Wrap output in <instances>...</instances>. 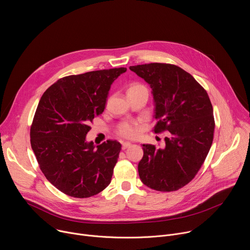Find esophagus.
Here are the masks:
<instances>
[{"label": "esophagus", "instance_id": "esophagus-1", "mask_svg": "<svg viewBox=\"0 0 250 250\" xmlns=\"http://www.w3.org/2000/svg\"><path fill=\"white\" fill-rule=\"evenodd\" d=\"M129 146H131V144H130V142H124V144L122 145V149H123V150H125V149L128 148Z\"/></svg>", "mask_w": 250, "mask_h": 250}]
</instances>
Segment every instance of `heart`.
Listing matches in <instances>:
<instances>
[{
    "mask_svg": "<svg viewBox=\"0 0 250 250\" xmlns=\"http://www.w3.org/2000/svg\"><path fill=\"white\" fill-rule=\"evenodd\" d=\"M133 92H144L148 95V91L146 86L141 84H133L129 87L127 93ZM140 132V127L136 123L133 122H125L122 123L118 128V133L125 138H134Z\"/></svg>",
    "mask_w": 250,
    "mask_h": 250,
    "instance_id": "obj_1",
    "label": "heart"
}]
</instances>
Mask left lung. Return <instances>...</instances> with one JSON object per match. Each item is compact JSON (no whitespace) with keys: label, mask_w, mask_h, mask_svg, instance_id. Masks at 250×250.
<instances>
[{"label":"left lung","mask_w":250,"mask_h":250,"mask_svg":"<svg viewBox=\"0 0 250 250\" xmlns=\"http://www.w3.org/2000/svg\"><path fill=\"white\" fill-rule=\"evenodd\" d=\"M129 69L151 88L154 132L169 131L164 147L142 145L139 178L156 191H176L193 179L209 151L215 129L211 103L195 78L176 65L149 63Z\"/></svg>","instance_id":"8db88e82"}]
</instances>
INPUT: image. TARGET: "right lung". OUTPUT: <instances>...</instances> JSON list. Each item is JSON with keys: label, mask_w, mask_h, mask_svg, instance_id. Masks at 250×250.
Listing matches in <instances>:
<instances>
[{"label": "right lung", "mask_w": 250, "mask_h": 250, "mask_svg": "<svg viewBox=\"0 0 250 250\" xmlns=\"http://www.w3.org/2000/svg\"><path fill=\"white\" fill-rule=\"evenodd\" d=\"M126 68L59 79L42 95L30 127V145L46 179L62 193L89 198L112 180L122 145L86 140L90 123L104 110L113 82Z\"/></svg>", "instance_id": "obj_1"}]
</instances>
